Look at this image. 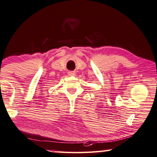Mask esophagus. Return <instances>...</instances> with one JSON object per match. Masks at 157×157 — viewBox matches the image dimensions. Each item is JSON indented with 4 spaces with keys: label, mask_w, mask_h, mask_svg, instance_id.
Listing matches in <instances>:
<instances>
[{
    "label": "esophagus",
    "mask_w": 157,
    "mask_h": 157,
    "mask_svg": "<svg viewBox=\"0 0 157 157\" xmlns=\"http://www.w3.org/2000/svg\"><path fill=\"white\" fill-rule=\"evenodd\" d=\"M75 73L74 71H69L68 72V75L69 76H75Z\"/></svg>",
    "instance_id": "esophagus-1"
}]
</instances>
